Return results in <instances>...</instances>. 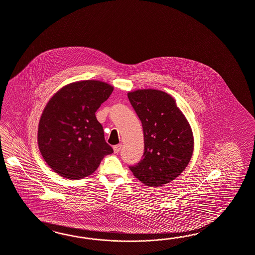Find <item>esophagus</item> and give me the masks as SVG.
Instances as JSON below:
<instances>
[{
  "mask_svg": "<svg viewBox=\"0 0 255 255\" xmlns=\"http://www.w3.org/2000/svg\"><path fill=\"white\" fill-rule=\"evenodd\" d=\"M122 144L121 143H119V144H116V145H114L113 146V150H114V153H119L121 149H122Z\"/></svg>",
  "mask_w": 255,
  "mask_h": 255,
  "instance_id": "34e87169",
  "label": "esophagus"
}]
</instances>
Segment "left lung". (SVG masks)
I'll return each mask as SVG.
<instances>
[{"instance_id":"8db88e82","label":"left lung","mask_w":255,"mask_h":255,"mask_svg":"<svg viewBox=\"0 0 255 255\" xmlns=\"http://www.w3.org/2000/svg\"><path fill=\"white\" fill-rule=\"evenodd\" d=\"M142 122L143 159L130 167L134 177L149 187L176 179L186 168L194 146L193 130L172 96L157 89H137L127 94Z\"/></svg>"}]
</instances>
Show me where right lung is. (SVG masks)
Returning <instances> with one entry per match:
<instances>
[{"label": "right lung", "mask_w": 255, "mask_h": 255, "mask_svg": "<svg viewBox=\"0 0 255 255\" xmlns=\"http://www.w3.org/2000/svg\"><path fill=\"white\" fill-rule=\"evenodd\" d=\"M113 87L99 80L74 82L62 87L44 108L37 128V144L54 172L80 180L113 153L95 112L109 99Z\"/></svg>", "instance_id": "1"}]
</instances>
